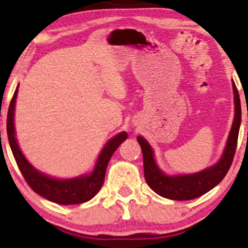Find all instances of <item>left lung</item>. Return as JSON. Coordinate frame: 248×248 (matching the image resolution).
Returning <instances> with one entry per match:
<instances>
[{"mask_svg": "<svg viewBox=\"0 0 248 248\" xmlns=\"http://www.w3.org/2000/svg\"><path fill=\"white\" fill-rule=\"evenodd\" d=\"M234 94V119L228 134L226 146L217 164L206 167L205 170L190 174H166L154 156V151L145 138L139 135L137 138L140 143L143 155V172L148 186L160 197L170 200H192L199 198L205 193L213 189L227 174L234 157L239 129L241 124V106L238 89L234 81H232Z\"/></svg>", "mask_w": 248, "mask_h": 248, "instance_id": "obj_1", "label": "left lung"}]
</instances>
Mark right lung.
Listing matches in <instances>:
<instances>
[{"label":"right lung","instance_id":"right-lung-1","mask_svg":"<svg viewBox=\"0 0 248 248\" xmlns=\"http://www.w3.org/2000/svg\"><path fill=\"white\" fill-rule=\"evenodd\" d=\"M18 86L20 84H17V87H16L9 109H8L7 133L16 164H17L26 181L28 182V185L35 193H37L45 199L53 201L55 203H60V205H76V203H83L93 199L97 194V192L101 189L103 181H105L106 170H107V165L109 162L111 155L128 137L127 133L120 132L115 137L107 141V143L103 146L102 151L100 152L99 156H97L94 168L89 173L81 174V175L68 179L54 178V176L45 174L36 170L27 160V157L24 156L22 151L20 149L17 139H16L15 107Z\"/></svg>","mask_w":248,"mask_h":248}]
</instances>
